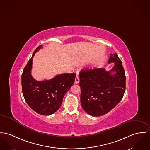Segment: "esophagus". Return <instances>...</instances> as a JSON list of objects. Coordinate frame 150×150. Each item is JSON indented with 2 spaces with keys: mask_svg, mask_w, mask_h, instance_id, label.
<instances>
[{
  "mask_svg": "<svg viewBox=\"0 0 150 150\" xmlns=\"http://www.w3.org/2000/svg\"><path fill=\"white\" fill-rule=\"evenodd\" d=\"M79 82H80V79H79V76L78 75H77V76H76V79H75V81H74V83H75L76 84H78V83H79Z\"/></svg>",
  "mask_w": 150,
  "mask_h": 150,
  "instance_id": "obj_1",
  "label": "esophagus"
}]
</instances>
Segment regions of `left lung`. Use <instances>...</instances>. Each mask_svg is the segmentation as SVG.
I'll use <instances>...</instances> for the list:
<instances>
[{"instance_id": "1", "label": "left lung", "mask_w": 150, "mask_h": 150, "mask_svg": "<svg viewBox=\"0 0 150 150\" xmlns=\"http://www.w3.org/2000/svg\"><path fill=\"white\" fill-rule=\"evenodd\" d=\"M108 62H114L110 71L96 68L80 71L81 105L92 116L109 112L122 100L125 91L126 76L121 60L116 53L110 54Z\"/></svg>"}]
</instances>
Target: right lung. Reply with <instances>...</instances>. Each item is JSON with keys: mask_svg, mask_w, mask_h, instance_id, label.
I'll list each match as a JSON object with an SVG mask.
<instances>
[{"mask_svg": "<svg viewBox=\"0 0 150 150\" xmlns=\"http://www.w3.org/2000/svg\"><path fill=\"white\" fill-rule=\"evenodd\" d=\"M42 48L39 45L24 68L21 76L23 96L33 110L41 115H49L54 113L62 104L66 93L74 84L76 73H64L50 80L38 81L31 75L32 60L35 54Z\"/></svg>", "mask_w": 150, "mask_h": 150, "instance_id": "add662e5", "label": "right lung"}]
</instances>
